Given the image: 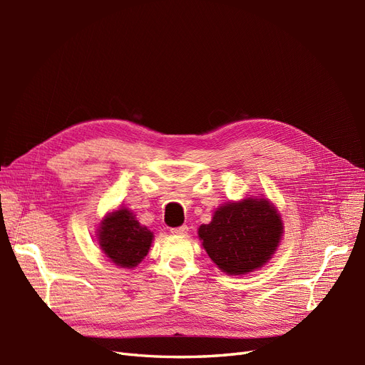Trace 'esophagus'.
Instances as JSON below:
<instances>
[{
  "mask_svg": "<svg viewBox=\"0 0 365 365\" xmlns=\"http://www.w3.org/2000/svg\"><path fill=\"white\" fill-rule=\"evenodd\" d=\"M187 231H189V227L187 225H182V227H176V228H172L170 233L175 235V236H185Z\"/></svg>",
  "mask_w": 365,
  "mask_h": 365,
  "instance_id": "34e87169",
  "label": "esophagus"
}]
</instances>
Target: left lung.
Segmentation results:
<instances>
[{
	"mask_svg": "<svg viewBox=\"0 0 365 365\" xmlns=\"http://www.w3.org/2000/svg\"><path fill=\"white\" fill-rule=\"evenodd\" d=\"M282 215L268 197L245 196L220 204L212 222L197 228L202 248L228 275H245L267 264L283 236Z\"/></svg>",
	"mask_w": 365,
	"mask_h": 365,
	"instance_id": "8db88e82",
	"label": "left lung"
}]
</instances>
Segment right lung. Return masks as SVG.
<instances>
[{"label":"right lung","instance_id":"right-lung-1","mask_svg":"<svg viewBox=\"0 0 365 365\" xmlns=\"http://www.w3.org/2000/svg\"><path fill=\"white\" fill-rule=\"evenodd\" d=\"M103 256L118 268L134 269L148 256L153 233L141 225L132 210L120 207L106 213L96 230Z\"/></svg>","mask_w":365,"mask_h":365}]
</instances>
